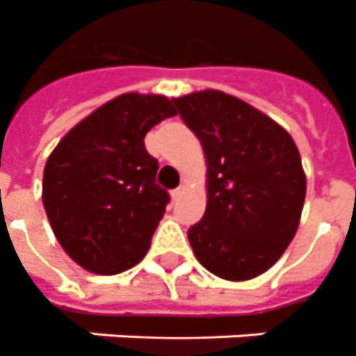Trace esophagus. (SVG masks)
<instances>
[{"label":"esophagus","mask_w":356,"mask_h":356,"mask_svg":"<svg viewBox=\"0 0 356 356\" xmlns=\"http://www.w3.org/2000/svg\"><path fill=\"white\" fill-rule=\"evenodd\" d=\"M184 189H186V187H184V186L172 189V193H170V196H172V200H178V198H180V196L184 195Z\"/></svg>","instance_id":"obj_1"}]
</instances>
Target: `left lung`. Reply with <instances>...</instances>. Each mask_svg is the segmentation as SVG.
Here are the masks:
<instances>
[{"mask_svg":"<svg viewBox=\"0 0 356 356\" xmlns=\"http://www.w3.org/2000/svg\"><path fill=\"white\" fill-rule=\"evenodd\" d=\"M207 160V206L187 237L198 263L227 281L264 274L294 238L307 180L294 139L218 90L172 99Z\"/></svg>","mask_w":356,"mask_h":356,"instance_id":"obj_1","label":"left lung"}]
</instances>
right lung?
I'll return each instance as SVG.
<instances>
[{"label":"right lung","mask_w":356,"mask_h":356,"mask_svg":"<svg viewBox=\"0 0 356 356\" xmlns=\"http://www.w3.org/2000/svg\"><path fill=\"white\" fill-rule=\"evenodd\" d=\"M176 115L163 95L123 93L75 124L47 158L42 202L56 241L76 264L113 275L147 255L169 204L145 149L154 124Z\"/></svg>","instance_id":"right-lung-1"}]
</instances>
